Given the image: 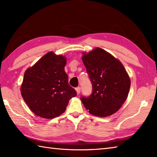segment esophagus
<instances>
[{
  "mask_svg": "<svg viewBox=\"0 0 157 157\" xmlns=\"http://www.w3.org/2000/svg\"><path fill=\"white\" fill-rule=\"evenodd\" d=\"M75 91L77 92V94H79V93H80V91H81V88L80 87H78L75 88Z\"/></svg>",
  "mask_w": 157,
  "mask_h": 157,
  "instance_id": "esophagus-1",
  "label": "esophagus"
}]
</instances>
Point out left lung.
I'll use <instances>...</instances> for the list:
<instances>
[{
	"label": "left lung",
	"instance_id": "obj_1",
	"mask_svg": "<svg viewBox=\"0 0 157 157\" xmlns=\"http://www.w3.org/2000/svg\"><path fill=\"white\" fill-rule=\"evenodd\" d=\"M82 61L92 84L89 97H82L90 114L105 117L121 107L129 94L131 81L119 59L101 48L83 52Z\"/></svg>",
	"mask_w": 157,
	"mask_h": 157
}]
</instances>
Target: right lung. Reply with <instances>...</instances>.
Returning a JSON list of instances; mask_svg holds the SVG:
<instances>
[{
	"mask_svg": "<svg viewBox=\"0 0 157 157\" xmlns=\"http://www.w3.org/2000/svg\"><path fill=\"white\" fill-rule=\"evenodd\" d=\"M65 56L48 52L25 71L21 94L36 115L53 119L65 111L77 93L68 84Z\"/></svg>",
	"mask_w": 157,
	"mask_h": 157,
	"instance_id": "add662e5",
	"label": "right lung"
}]
</instances>
